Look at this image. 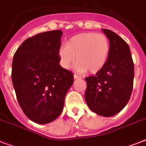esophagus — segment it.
I'll use <instances>...</instances> for the list:
<instances>
[{"label":"esophagus","mask_w":146,"mask_h":146,"mask_svg":"<svg viewBox=\"0 0 146 146\" xmlns=\"http://www.w3.org/2000/svg\"><path fill=\"white\" fill-rule=\"evenodd\" d=\"M73 77H74V79H80V78H81V76L76 75V74H74V76H73Z\"/></svg>","instance_id":"esophagus-1"}]
</instances>
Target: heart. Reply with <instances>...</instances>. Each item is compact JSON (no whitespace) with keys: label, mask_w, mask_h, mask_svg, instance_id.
<instances>
[{"label":"heart","mask_w":146,"mask_h":146,"mask_svg":"<svg viewBox=\"0 0 146 146\" xmlns=\"http://www.w3.org/2000/svg\"><path fill=\"white\" fill-rule=\"evenodd\" d=\"M110 42L104 34L86 33L73 36L60 48L59 55L62 66L70 68L76 61L75 68L78 72L90 73L99 72L106 64L110 53Z\"/></svg>","instance_id":"obj_1"}]
</instances>
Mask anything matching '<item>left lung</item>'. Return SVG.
<instances>
[{"instance_id":"obj_1","label":"left lung","mask_w":146,"mask_h":146,"mask_svg":"<svg viewBox=\"0 0 146 146\" xmlns=\"http://www.w3.org/2000/svg\"><path fill=\"white\" fill-rule=\"evenodd\" d=\"M102 31L110 41V53L104 67L95 76L86 77L85 99L93 112L111 117L119 113L130 98L134 65L127 42L112 31Z\"/></svg>"}]
</instances>
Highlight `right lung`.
<instances>
[{
    "label": "right lung",
    "instance_id": "1",
    "mask_svg": "<svg viewBox=\"0 0 146 146\" xmlns=\"http://www.w3.org/2000/svg\"><path fill=\"white\" fill-rule=\"evenodd\" d=\"M61 30L38 33L18 48L12 64V82L26 117L39 124L52 122L63 111L73 83L72 72L60 66Z\"/></svg>",
    "mask_w": 146,
    "mask_h": 146
}]
</instances>
